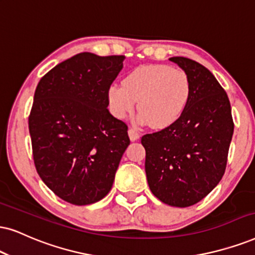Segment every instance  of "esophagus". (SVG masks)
Listing matches in <instances>:
<instances>
[{"mask_svg": "<svg viewBox=\"0 0 255 255\" xmlns=\"http://www.w3.org/2000/svg\"><path fill=\"white\" fill-rule=\"evenodd\" d=\"M128 135H129L130 141H136L137 138L140 137V134H138L135 129H133V128H129V129H128Z\"/></svg>", "mask_w": 255, "mask_h": 255, "instance_id": "obj_1", "label": "esophagus"}]
</instances>
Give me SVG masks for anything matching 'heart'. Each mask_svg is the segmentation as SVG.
<instances>
[{
	"mask_svg": "<svg viewBox=\"0 0 255 255\" xmlns=\"http://www.w3.org/2000/svg\"><path fill=\"white\" fill-rule=\"evenodd\" d=\"M191 93V79L185 70L167 64H143L128 73L122 85L112 83L107 100L119 120L133 113L137 101L138 124L163 129L182 117Z\"/></svg>",
	"mask_w": 255,
	"mask_h": 255,
	"instance_id": "heart-1",
	"label": "heart"
}]
</instances>
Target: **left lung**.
<instances>
[{"label": "left lung", "mask_w": 255, "mask_h": 255, "mask_svg": "<svg viewBox=\"0 0 255 255\" xmlns=\"http://www.w3.org/2000/svg\"><path fill=\"white\" fill-rule=\"evenodd\" d=\"M169 61L188 74L191 99L175 124L141 138L144 169L150 191L160 201L189 207L220 182L234 124L230 100L213 74L187 57Z\"/></svg>", "instance_id": "left-lung-1"}]
</instances>
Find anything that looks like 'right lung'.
<instances>
[{
  "label": "right lung",
  "mask_w": 255,
  "mask_h": 255,
  "mask_svg": "<svg viewBox=\"0 0 255 255\" xmlns=\"http://www.w3.org/2000/svg\"><path fill=\"white\" fill-rule=\"evenodd\" d=\"M124 60L80 53L49 70L35 90L29 115L35 167L69 204L104 199L130 143L127 125L107 109V89Z\"/></svg>",
  "instance_id": "1"
}]
</instances>
